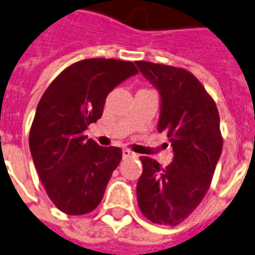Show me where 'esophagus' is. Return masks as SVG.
Returning a JSON list of instances; mask_svg holds the SVG:
<instances>
[{
	"mask_svg": "<svg viewBox=\"0 0 255 255\" xmlns=\"http://www.w3.org/2000/svg\"><path fill=\"white\" fill-rule=\"evenodd\" d=\"M122 155H124V158H130V157H134L135 154H134L131 150L124 149V150H122Z\"/></svg>",
	"mask_w": 255,
	"mask_h": 255,
	"instance_id": "esophagus-1",
	"label": "esophagus"
}]
</instances>
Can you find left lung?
I'll list each match as a JSON object with an SVG mask.
<instances>
[{
  "label": "left lung",
  "mask_w": 255,
  "mask_h": 255,
  "mask_svg": "<svg viewBox=\"0 0 255 255\" xmlns=\"http://www.w3.org/2000/svg\"><path fill=\"white\" fill-rule=\"evenodd\" d=\"M139 72L161 97L157 130L166 131L173 162L162 167L141 157L137 201L151 222L175 226L194 212L210 187L222 151L216 102L190 72L138 61Z\"/></svg>",
  "instance_id": "8db88e82"
}]
</instances>
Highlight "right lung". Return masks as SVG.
I'll list each match as a JSON object with an SVG mask.
<instances>
[{
  "mask_svg": "<svg viewBox=\"0 0 255 255\" xmlns=\"http://www.w3.org/2000/svg\"><path fill=\"white\" fill-rule=\"evenodd\" d=\"M137 73L130 61H78L39 100L29 146L41 182L61 212L81 216L100 205L122 150L100 146L84 131L102 117L108 94Z\"/></svg>",
  "mask_w": 255,
  "mask_h": 255,
  "instance_id": "right-lung-1",
  "label": "right lung"
}]
</instances>
